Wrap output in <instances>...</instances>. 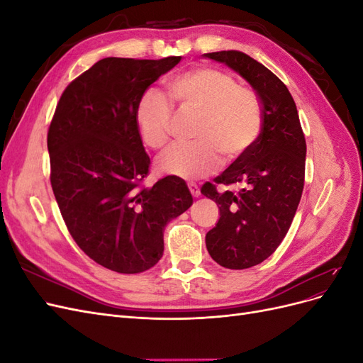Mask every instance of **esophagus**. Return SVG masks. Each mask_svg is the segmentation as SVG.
Masks as SVG:
<instances>
[{
    "label": "esophagus",
    "instance_id": "34e87169",
    "mask_svg": "<svg viewBox=\"0 0 363 363\" xmlns=\"http://www.w3.org/2000/svg\"><path fill=\"white\" fill-rule=\"evenodd\" d=\"M188 188H189L192 196H200V188H199V186H196L195 183H189Z\"/></svg>",
    "mask_w": 363,
    "mask_h": 363
}]
</instances>
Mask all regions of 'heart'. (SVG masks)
Wrapping results in <instances>:
<instances>
[{"mask_svg":"<svg viewBox=\"0 0 363 363\" xmlns=\"http://www.w3.org/2000/svg\"><path fill=\"white\" fill-rule=\"evenodd\" d=\"M168 94L183 112L199 113L194 144L174 145L157 159L160 171L184 180L213 172L233 163L255 145L262 130V108L256 94L238 86L232 75L208 67L186 71L168 83ZM136 124L142 140L162 150L171 136L172 107L160 92L148 89L139 96Z\"/></svg>","mask_w":363,"mask_h":363,"instance_id":"heart-1","label":"heart"}]
</instances>
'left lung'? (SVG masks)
Returning a JSON list of instances; mask_svg holds the SVG:
<instances>
[{
  "label": "left lung",
  "mask_w": 363,
  "mask_h": 363,
  "mask_svg": "<svg viewBox=\"0 0 363 363\" xmlns=\"http://www.w3.org/2000/svg\"><path fill=\"white\" fill-rule=\"evenodd\" d=\"M204 56L242 75L262 106L255 145L201 188L219 207V221L206 235L208 255L224 268L245 269L268 259L288 233L304 188L306 139L294 98L276 74L242 51ZM218 184L238 191H218Z\"/></svg>",
  "instance_id": "8db88e82"
}]
</instances>
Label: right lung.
<instances>
[{
	"label": "right lung",
	"instance_id": "1",
	"mask_svg": "<svg viewBox=\"0 0 363 363\" xmlns=\"http://www.w3.org/2000/svg\"><path fill=\"white\" fill-rule=\"evenodd\" d=\"M180 60L101 59L67 86L48 128L51 188L68 232L121 274L155 267L164 225L194 203L174 175L144 184L151 160L135 118L139 96Z\"/></svg>",
	"mask_w": 363,
	"mask_h": 363
}]
</instances>
